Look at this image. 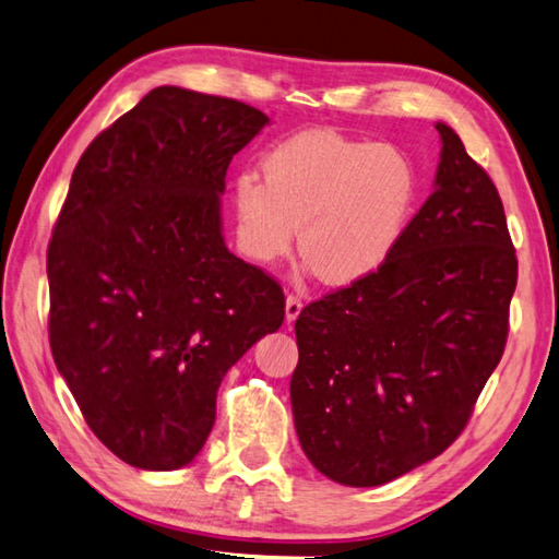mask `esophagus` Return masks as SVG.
Here are the masks:
<instances>
[{
  "mask_svg": "<svg viewBox=\"0 0 559 559\" xmlns=\"http://www.w3.org/2000/svg\"><path fill=\"white\" fill-rule=\"evenodd\" d=\"M302 310V298L296 296V293H290V296L286 298V320L293 322L300 314Z\"/></svg>",
  "mask_w": 559,
  "mask_h": 559,
  "instance_id": "esophagus-1",
  "label": "esophagus"
}]
</instances>
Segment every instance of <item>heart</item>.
Returning <instances> with one entry per match:
<instances>
[{"mask_svg":"<svg viewBox=\"0 0 559 559\" xmlns=\"http://www.w3.org/2000/svg\"><path fill=\"white\" fill-rule=\"evenodd\" d=\"M231 182L237 245L259 266L300 253L332 286L367 278L399 247L418 202V168L405 151L306 131L271 146Z\"/></svg>","mask_w":559,"mask_h":559,"instance_id":"heart-1","label":"heart"}]
</instances>
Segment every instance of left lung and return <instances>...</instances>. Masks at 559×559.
I'll return each mask as SVG.
<instances>
[{
  "label": "left lung",
  "mask_w": 559,
  "mask_h": 559,
  "mask_svg": "<svg viewBox=\"0 0 559 559\" xmlns=\"http://www.w3.org/2000/svg\"><path fill=\"white\" fill-rule=\"evenodd\" d=\"M442 158L399 247L296 320L290 405L332 481L381 486L460 438L503 357L519 259L499 190L438 124Z\"/></svg>",
  "instance_id": "8db88e82"
}]
</instances>
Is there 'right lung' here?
Listing matches in <instances>:
<instances>
[{"label": "right lung", "mask_w": 559, "mask_h": 559, "mask_svg": "<svg viewBox=\"0 0 559 559\" xmlns=\"http://www.w3.org/2000/svg\"><path fill=\"white\" fill-rule=\"evenodd\" d=\"M269 117L156 87L93 139L48 241V340L90 430L168 472L215 425L217 389L286 318L281 283L225 247L229 160Z\"/></svg>", "instance_id": "right-lung-1"}]
</instances>
